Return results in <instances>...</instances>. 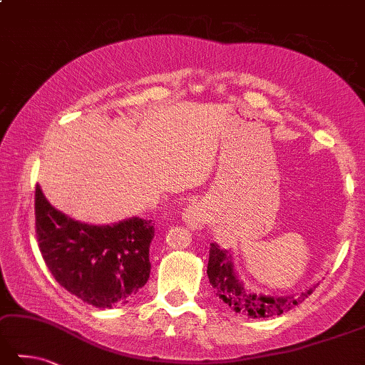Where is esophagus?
I'll return each mask as SVG.
<instances>
[{
  "label": "esophagus",
  "mask_w": 365,
  "mask_h": 365,
  "mask_svg": "<svg viewBox=\"0 0 365 365\" xmlns=\"http://www.w3.org/2000/svg\"><path fill=\"white\" fill-rule=\"evenodd\" d=\"M182 219L190 229H200L205 224V210L200 205H189L182 212Z\"/></svg>",
  "instance_id": "esophagus-1"
}]
</instances>
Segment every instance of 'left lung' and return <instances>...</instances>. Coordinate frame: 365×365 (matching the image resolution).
<instances>
[{
    "mask_svg": "<svg viewBox=\"0 0 365 365\" xmlns=\"http://www.w3.org/2000/svg\"><path fill=\"white\" fill-rule=\"evenodd\" d=\"M206 273H208L210 284L215 287L216 295L224 304L229 305L235 313L254 319L270 318V316H279L284 312H289L313 292V287L299 295H284V297L251 292L233 270L232 254L222 250L217 243L210 245Z\"/></svg>",
    "mask_w": 365,
    "mask_h": 365,
    "instance_id": "1",
    "label": "left lung"
}]
</instances>
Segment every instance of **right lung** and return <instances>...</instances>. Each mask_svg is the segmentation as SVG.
Listing matches in <instances>:
<instances>
[{
  "label": "right lung",
  "mask_w": 365,
  "mask_h": 365,
  "mask_svg": "<svg viewBox=\"0 0 365 365\" xmlns=\"http://www.w3.org/2000/svg\"><path fill=\"white\" fill-rule=\"evenodd\" d=\"M34 217L39 251L55 281L86 304L113 308L127 304L148 283L153 221L130 217L91 225L68 217L36 185Z\"/></svg>",
  "instance_id": "add662e5"
}]
</instances>
